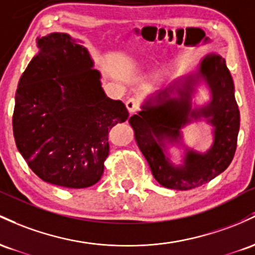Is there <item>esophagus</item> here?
Returning <instances> with one entry per match:
<instances>
[{
    "label": "esophagus",
    "mask_w": 255,
    "mask_h": 255,
    "mask_svg": "<svg viewBox=\"0 0 255 255\" xmlns=\"http://www.w3.org/2000/svg\"><path fill=\"white\" fill-rule=\"evenodd\" d=\"M125 105H127L128 113H135V112H137V111H138V108H139L138 100L135 99V97H130V99L127 100Z\"/></svg>",
    "instance_id": "34e87169"
}]
</instances>
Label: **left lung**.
<instances>
[{"mask_svg":"<svg viewBox=\"0 0 255 255\" xmlns=\"http://www.w3.org/2000/svg\"><path fill=\"white\" fill-rule=\"evenodd\" d=\"M201 84L208 88L210 100L196 106L192 99ZM201 120L213 127L214 142L206 152L188 147L182 139V128ZM128 123L154 178L162 187L189 190L212 181L230 165L240 130L235 87L225 59L219 54L206 55L195 72L150 94ZM172 146L185 150L181 164L170 159Z\"/></svg>","mask_w":255,"mask_h":255,"instance_id":"left-lung-1","label":"left lung"}]
</instances>
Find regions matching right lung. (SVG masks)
Wrapping results in <instances>:
<instances>
[{"mask_svg":"<svg viewBox=\"0 0 255 255\" xmlns=\"http://www.w3.org/2000/svg\"><path fill=\"white\" fill-rule=\"evenodd\" d=\"M20 77L13 133L16 148L42 181L82 189L101 179L108 130L128 119L120 100L101 87V73L82 41L53 32Z\"/></svg>","mask_w":255,"mask_h":255,"instance_id":"add662e5","label":"right lung"}]
</instances>
